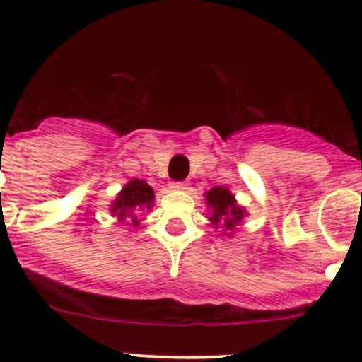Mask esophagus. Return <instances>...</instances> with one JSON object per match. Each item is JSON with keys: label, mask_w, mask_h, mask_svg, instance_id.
Masks as SVG:
<instances>
[{"label": "esophagus", "mask_w": 362, "mask_h": 362, "mask_svg": "<svg viewBox=\"0 0 362 362\" xmlns=\"http://www.w3.org/2000/svg\"><path fill=\"white\" fill-rule=\"evenodd\" d=\"M170 189L171 191H187V184L185 182H171Z\"/></svg>", "instance_id": "34e87169"}]
</instances>
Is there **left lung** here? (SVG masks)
<instances>
[{
  "instance_id": "left-lung-1",
  "label": "left lung",
  "mask_w": 362,
  "mask_h": 362,
  "mask_svg": "<svg viewBox=\"0 0 362 362\" xmlns=\"http://www.w3.org/2000/svg\"><path fill=\"white\" fill-rule=\"evenodd\" d=\"M206 209H209L210 224H214L216 230H221V235L233 237L235 230L244 223V217L247 216V210L238 205L235 194L224 185H216L205 194Z\"/></svg>"
}]
</instances>
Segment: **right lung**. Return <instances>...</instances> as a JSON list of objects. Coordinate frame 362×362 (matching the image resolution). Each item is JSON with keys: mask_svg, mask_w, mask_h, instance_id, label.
<instances>
[{"mask_svg": "<svg viewBox=\"0 0 362 362\" xmlns=\"http://www.w3.org/2000/svg\"><path fill=\"white\" fill-rule=\"evenodd\" d=\"M153 198H156L153 189L145 180L132 178L122 187L117 198L111 202L110 212L120 223H127L129 226L134 224L136 226V224H139V214L145 212V210L150 212L153 209Z\"/></svg>", "mask_w": 362, "mask_h": 362, "instance_id": "obj_1", "label": "right lung"}]
</instances>
